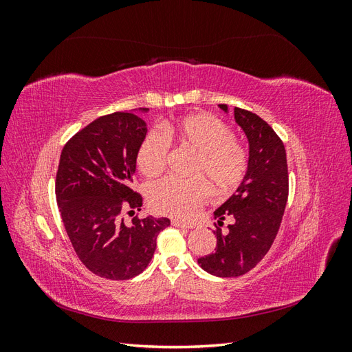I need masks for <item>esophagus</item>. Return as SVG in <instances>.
Returning <instances> with one entry per match:
<instances>
[{
    "instance_id": "obj_1",
    "label": "esophagus",
    "mask_w": 352,
    "mask_h": 352,
    "mask_svg": "<svg viewBox=\"0 0 352 352\" xmlns=\"http://www.w3.org/2000/svg\"><path fill=\"white\" fill-rule=\"evenodd\" d=\"M172 225L176 228H184V229H194V225H188V223H184L180 220H172Z\"/></svg>"
}]
</instances>
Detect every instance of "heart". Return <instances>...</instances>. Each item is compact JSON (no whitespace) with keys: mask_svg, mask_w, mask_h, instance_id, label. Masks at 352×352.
<instances>
[{"mask_svg":"<svg viewBox=\"0 0 352 352\" xmlns=\"http://www.w3.org/2000/svg\"><path fill=\"white\" fill-rule=\"evenodd\" d=\"M163 131L197 153L190 175L198 177L188 180L164 177L154 182L148 189V202L158 214L192 219L210 197L206 179L214 192L228 194L247 176L250 166L247 146L236 140L232 127L219 117L210 113L189 114L176 122H166ZM164 134L158 129H150L138 145L136 166L146 177L162 175L167 166L170 144Z\"/></svg>","mask_w":352,"mask_h":352,"instance_id":"obj_1","label":"heart"}]
</instances>
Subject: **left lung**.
Listing matches in <instances>:
<instances>
[{
    "mask_svg": "<svg viewBox=\"0 0 352 352\" xmlns=\"http://www.w3.org/2000/svg\"><path fill=\"white\" fill-rule=\"evenodd\" d=\"M220 109L228 111L225 104ZM235 120L250 142L248 172L236 194L214 211L217 245L198 264L219 278H238L257 265L278 235L289 194L286 151L280 138L261 117L235 107ZM232 217L228 230L222 220Z\"/></svg>",
    "mask_w": 352,
    "mask_h": 352,
    "instance_id": "left-lung-1",
    "label": "left lung"
}]
</instances>
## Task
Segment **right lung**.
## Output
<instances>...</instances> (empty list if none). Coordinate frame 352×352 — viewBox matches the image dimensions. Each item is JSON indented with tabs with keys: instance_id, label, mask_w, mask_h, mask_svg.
Masks as SVG:
<instances>
[{
	"instance_id": "1",
	"label": "right lung",
	"mask_w": 352,
	"mask_h": 352,
	"mask_svg": "<svg viewBox=\"0 0 352 352\" xmlns=\"http://www.w3.org/2000/svg\"><path fill=\"white\" fill-rule=\"evenodd\" d=\"M146 110V109H144ZM146 123L117 111L85 126L63 146L56 198L63 225L85 267L104 279L126 280L150 264L166 217H132L142 197L132 189L136 150Z\"/></svg>"
}]
</instances>
